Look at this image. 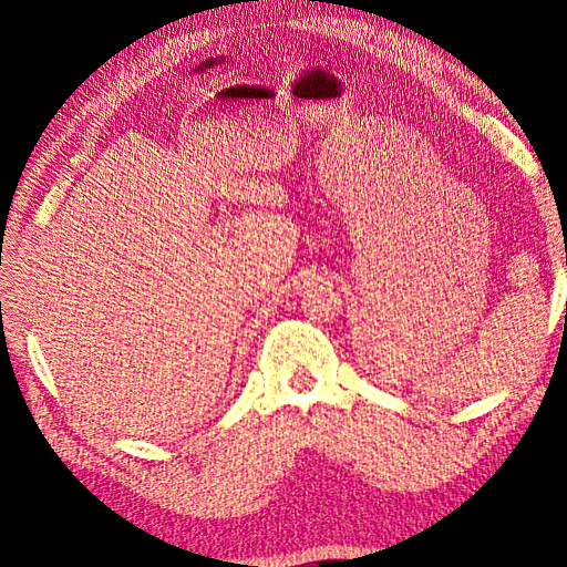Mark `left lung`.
Wrapping results in <instances>:
<instances>
[{"instance_id":"8db88e82","label":"left lung","mask_w":567,"mask_h":567,"mask_svg":"<svg viewBox=\"0 0 567 567\" xmlns=\"http://www.w3.org/2000/svg\"><path fill=\"white\" fill-rule=\"evenodd\" d=\"M565 265H567V260H565Z\"/></svg>"}]
</instances>
